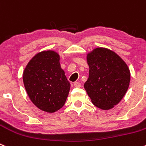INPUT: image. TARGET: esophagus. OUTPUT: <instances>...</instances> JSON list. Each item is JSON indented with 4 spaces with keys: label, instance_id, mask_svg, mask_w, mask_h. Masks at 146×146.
I'll return each instance as SVG.
<instances>
[{
    "label": "esophagus",
    "instance_id": "1",
    "mask_svg": "<svg viewBox=\"0 0 146 146\" xmlns=\"http://www.w3.org/2000/svg\"><path fill=\"white\" fill-rule=\"evenodd\" d=\"M73 85H74V86L76 87V88H79V87H81V84L78 82H75L74 84H73Z\"/></svg>",
    "mask_w": 146,
    "mask_h": 146
}]
</instances>
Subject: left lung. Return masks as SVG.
<instances>
[{
  "instance_id": "left-lung-1",
  "label": "left lung",
  "mask_w": 146,
  "mask_h": 146,
  "mask_svg": "<svg viewBox=\"0 0 146 146\" xmlns=\"http://www.w3.org/2000/svg\"><path fill=\"white\" fill-rule=\"evenodd\" d=\"M89 76L84 88L96 107L110 110L128 89L130 73L122 58L111 50L99 47L87 56Z\"/></svg>"
}]
</instances>
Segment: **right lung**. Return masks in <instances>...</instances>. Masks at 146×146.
I'll list each match as a JSON object with an SVG mask.
<instances>
[{
  "label": "right lung",
  "instance_id": "1",
  "mask_svg": "<svg viewBox=\"0 0 146 146\" xmlns=\"http://www.w3.org/2000/svg\"><path fill=\"white\" fill-rule=\"evenodd\" d=\"M60 56L52 50L38 53L29 62L23 81L30 99L47 112H54L63 107L70 84L61 68Z\"/></svg>",
  "mask_w": 146,
  "mask_h": 146
}]
</instances>
